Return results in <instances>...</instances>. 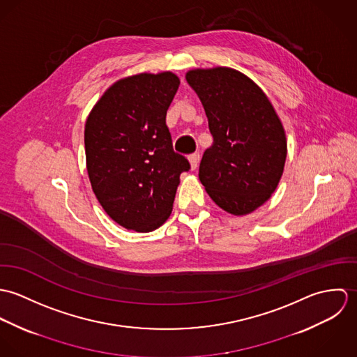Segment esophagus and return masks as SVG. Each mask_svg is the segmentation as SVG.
Wrapping results in <instances>:
<instances>
[{"instance_id": "34e87169", "label": "esophagus", "mask_w": 357, "mask_h": 357, "mask_svg": "<svg viewBox=\"0 0 357 357\" xmlns=\"http://www.w3.org/2000/svg\"><path fill=\"white\" fill-rule=\"evenodd\" d=\"M199 159H201V155L198 153H191V155L188 156V160H190V163H191V169H192V170H195V169L198 167Z\"/></svg>"}]
</instances>
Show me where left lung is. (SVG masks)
<instances>
[{"instance_id":"obj_1","label":"left lung","mask_w":357,"mask_h":357,"mask_svg":"<svg viewBox=\"0 0 357 357\" xmlns=\"http://www.w3.org/2000/svg\"><path fill=\"white\" fill-rule=\"evenodd\" d=\"M185 78L204 104L213 136L199 180L221 208L249 214L269 199L283 174V125L261 88L234 68H197Z\"/></svg>"}]
</instances>
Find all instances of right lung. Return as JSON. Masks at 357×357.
Masks as SVG:
<instances>
[{"label":"right lung","mask_w":357,"mask_h":357,"mask_svg":"<svg viewBox=\"0 0 357 357\" xmlns=\"http://www.w3.org/2000/svg\"><path fill=\"white\" fill-rule=\"evenodd\" d=\"M180 85L170 71L111 85L85 125L86 169L104 211L119 225L151 232L170 215L188 159L174 153L166 112Z\"/></svg>","instance_id":"add662e5"}]
</instances>
